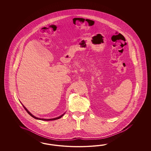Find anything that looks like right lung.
Segmentation results:
<instances>
[{
	"label": "right lung",
	"instance_id": "1",
	"mask_svg": "<svg viewBox=\"0 0 151 151\" xmlns=\"http://www.w3.org/2000/svg\"><path fill=\"white\" fill-rule=\"evenodd\" d=\"M24 109H25V110H27V113L29 114H30L32 117L33 118H34V119H41V120H43V121H50V120H55V119H59L64 115V114H63V115H61V116H60V117H56V118H55V119H39V118H37V117H35V116H34L33 115H32V114H31L28 111H27V109L24 106Z\"/></svg>",
	"mask_w": 151,
	"mask_h": 151
}]
</instances>
